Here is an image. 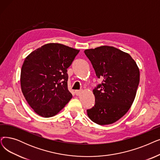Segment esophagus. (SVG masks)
Here are the masks:
<instances>
[{
    "mask_svg": "<svg viewBox=\"0 0 160 160\" xmlns=\"http://www.w3.org/2000/svg\"><path fill=\"white\" fill-rule=\"evenodd\" d=\"M81 93H82L81 90H76V91H75V94L76 95H79Z\"/></svg>",
    "mask_w": 160,
    "mask_h": 160,
    "instance_id": "1",
    "label": "esophagus"
}]
</instances>
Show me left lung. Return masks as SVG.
<instances>
[{
    "instance_id": "left-lung-1",
    "label": "left lung",
    "mask_w": 160,
    "mask_h": 160,
    "mask_svg": "<svg viewBox=\"0 0 160 160\" xmlns=\"http://www.w3.org/2000/svg\"><path fill=\"white\" fill-rule=\"evenodd\" d=\"M97 78L102 82L93 90L95 105L87 110L93 122L113 123L127 113L135 98L139 69L131 55L112 46H102L84 51Z\"/></svg>"
}]
</instances>
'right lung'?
Here are the masks:
<instances>
[{"mask_svg":"<svg viewBox=\"0 0 160 160\" xmlns=\"http://www.w3.org/2000/svg\"><path fill=\"white\" fill-rule=\"evenodd\" d=\"M80 50L58 43L46 44L27 56L21 71V88L37 114L56 115L71 99L67 68Z\"/></svg>","mask_w":160,"mask_h":160,"instance_id":"obj_1","label":"right lung"}]
</instances>
